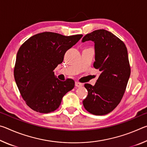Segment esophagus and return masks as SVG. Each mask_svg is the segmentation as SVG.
I'll return each instance as SVG.
<instances>
[{
	"label": "esophagus",
	"mask_w": 147,
	"mask_h": 147,
	"mask_svg": "<svg viewBox=\"0 0 147 147\" xmlns=\"http://www.w3.org/2000/svg\"><path fill=\"white\" fill-rule=\"evenodd\" d=\"M75 86L77 87V88H81L82 86V84L78 82H75Z\"/></svg>",
	"instance_id": "1"
}]
</instances>
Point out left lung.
<instances>
[{
  "label": "left lung",
  "mask_w": 147,
  "mask_h": 147,
  "mask_svg": "<svg viewBox=\"0 0 147 147\" xmlns=\"http://www.w3.org/2000/svg\"><path fill=\"white\" fill-rule=\"evenodd\" d=\"M88 41L94 43L93 66L100 74L94 86L84 84L88 94L83 105L93 115H106L121 102L130 78L127 49L120 39L104 29L86 34L82 42Z\"/></svg>",
  "instance_id": "left-lung-1"
}]
</instances>
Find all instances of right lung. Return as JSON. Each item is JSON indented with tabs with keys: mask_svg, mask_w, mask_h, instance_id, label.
<instances>
[{
	"mask_svg": "<svg viewBox=\"0 0 147 147\" xmlns=\"http://www.w3.org/2000/svg\"><path fill=\"white\" fill-rule=\"evenodd\" d=\"M82 36L46 32L32 36L20 47L14 78L22 97L33 110L43 113L54 111L65 94L74 88L73 80H59L53 71L63 62L66 51Z\"/></svg>",
	"mask_w": 147,
	"mask_h": 147,
	"instance_id": "obj_1",
	"label": "right lung"
}]
</instances>
